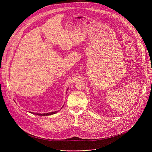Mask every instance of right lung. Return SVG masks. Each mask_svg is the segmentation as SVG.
Segmentation results:
<instances>
[{
	"label": "right lung",
	"instance_id": "add662e5",
	"mask_svg": "<svg viewBox=\"0 0 152 152\" xmlns=\"http://www.w3.org/2000/svg\"><path fill=\"white\" fill-rule=\"evenodd\" d=\"M33 114H34V115H39V116H48V115H53V114H55L57 112H51V113H43V114H40V113H32V112H30Z\"/></svg>",
	"mask_w": 152,
	"mask_h": 152
}]
</instances>
